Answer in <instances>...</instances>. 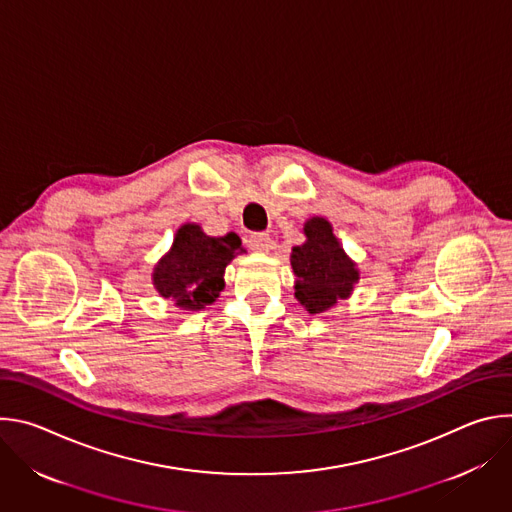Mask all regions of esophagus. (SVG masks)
I'll list each match as a JSON object with an SVG mask.
<instances>
[{
  "mask_svg": "<svg viewBox=\"0 0 512 512\" xmlns=\"http://www.w3.org/2000/svg\"><path fill=\"white\" fill-rule=\"evenodd\" d=\"M271 247V237L267 233H257L249 237V249L255 253H267Z\"/></svg>",
  "mask_w": 512,
  "mask_h": 512,
  "instance_id": "esophagus-1",
  "label": "esophagus"
}]
</instances>
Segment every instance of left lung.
I'll return each instance as SVG.
<instances>
[{"label": "left lung", "instance_id": "1", "mask_svg": "<svg viewBox=\"0 0 512 512\" xmlns=\"http://www.w3.org/2000/svg\"><path fill=\"white\" fill-rule=\"evenodd\" d=\"M304 237L306 241L291 249L289 255L296 275L294 296L306 312L324 314L352 296L360 271L342 249L328 218H308Z\"/></svg>", "mask_w": 512, "mask_h": 512}]
</instances>
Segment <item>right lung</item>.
I'll return each instance as SVG.
<instances>
[{
    "label": "right lung",
    "instance_id": "add662e5",
    "mask_svg": "<svg viewBox=\"0 0 512 512\" xmlns=\"http://www.w3.org/2000/svg\"><path fill=\"white\" fill-rule=\"evenodd\" d=\"M245 253L239 235L210 237L198 223H184L170 251L154 265L152 283L176 308L198 312L216 302L225 289V269Z\"/></svg>",
    "mask_w": 512,
    "mask_h": 512
}]
</instances>
